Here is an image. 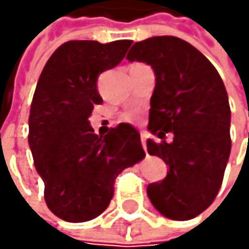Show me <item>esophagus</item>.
<instances>
[{
    "mask_svg": "<svg viewBox=\"0 0 249 249\" xmlns=\"http://www.w3.org/2000/svg\"><path fill=\"white\" fill-rule=\"evenodd\" d=\"M146 139H148V133L142 131L140 133V140H142V146H143V149H145V151H146Z\"/></svg>",
    "mask_w": 249,
    "mask_h": 249,
    "instance_id": "1",
    "label": "esophagus"
}]
</instances>
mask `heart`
<instances>
[{"instance_id": "b5f03b06", "label": "heart", "mask_w": 249, "mask_h": 249, "mask_svg": "<svg viewBox=\"0 0 249 249\" xmlns=\"http://www.w3.org/2000/svg\"><path fill=\"white\" fill-rule=\"evenodd\" d=\"M134 118H136L134 115H128V119H134Z\"/></svg>"}]
</instances>
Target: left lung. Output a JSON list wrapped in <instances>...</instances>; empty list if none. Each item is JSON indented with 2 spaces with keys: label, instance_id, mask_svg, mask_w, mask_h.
Segmentation results:
<instances>
[{
  "label": "left lung",
  "instance_id": "8db88e82",
  "mask_svg": "<svg viewBox=\"0 0 249 249\" xmlns=\"http://www.w3.org/2000/svg\"><path fill=\"white\" fill-rule=\"evenodd\" d=\"M128 61L146 62L155 73L148 152L169 166L167 176L148 185L154 208L187 221L208 209L223 184L230 157V104L221 76L194 46L172 36L137 41ZM172 132L174 140L164 137Z\"/></svg>",
  "mask_w": 249,
  "mask_h": 249
}]
</instances>
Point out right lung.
<instances>
[{"label": "right lung", "instance_id": "right-lung-1", "mask_svg": "<svg viewBox=\"0 0 249 249\" xmlns=\"http://www.w3.org/2000/svg\"><path fill=\"white\" fill-rule=\"evenodd\" d=\"M131 43L67 41L37 82L28 142L46 205L64 221H89L106 211L116 176L145 158L140 134L130 124L98 136L88 121L95 104L103 103L98 76L116 67Z\"/></svg>", "mask_w": 249, "mask_h": 249}]
</instances>
